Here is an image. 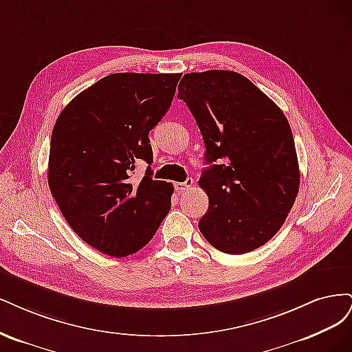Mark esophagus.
<instances>
[{
	"label": "esophagus",
	"mask_w": 352,
	"mask_h": 352,
	"mask_svg": "<svg viewBox=\"0 0 352 352\" xmlns=\"http://www.w3.org/2000/svg\"><path fill=\"white\" fill-rule=\"evenodd\" d=\"M192 186H195V179L187 178L184 183H175V190L178 192H186V191H190L192 188Z\"/></svg>",
	"instance_id": "obj_1"
}]
</instances>
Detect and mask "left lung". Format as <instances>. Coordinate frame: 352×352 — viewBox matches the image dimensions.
Wrapping results in <instances>:
<instances>
[{
    "mask_svg": "<svg viewBox=\"0 0 352 352\" xmlns=\"http://www.w3.org/2000/svg\"><path fill=\"white\" fill-rule=\"evenodd\" d=\"M178 98L197 122L210 164L199 179L209 197L199 230L222 253L253 252L280 230L298 195L289 122L274 100L235 72L184 74Z\"/></svg>",
    "mask_w": 352,
    "mask_h": 352,
    "instance_id": "8db88e82",
    "label": "left lung"
}]
</instances>
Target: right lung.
Instances as JSON below:
<instances>
[{
    "instance_id": "1",
    "label": "right lung",
    "mask_w": 352,
    "mask_h": 352,
    "mask_svg": "<svg viewBox=\"0 0 352 352\" xmlns=\"http://www.w3.org/2000/svg\"><path fill=\"white\" fill-rule=\"evenodd\" d=\"M181 74L116 73L78 94L56 120L48 184L85 243L124 257L139 252L171 209V183L131 174L153 162L149 131L171 107Z\"/></svg>"
}]
</instances>
